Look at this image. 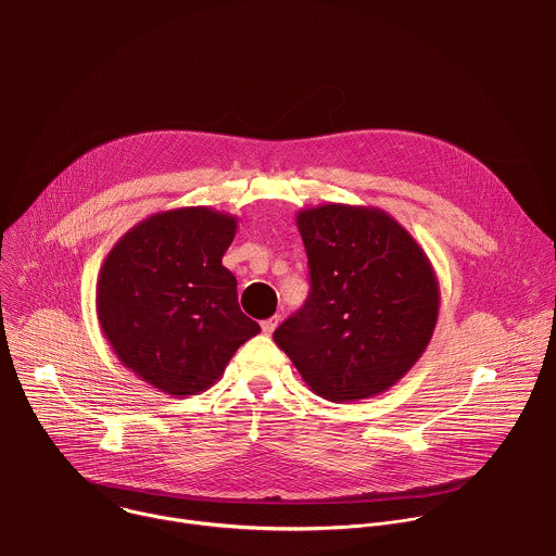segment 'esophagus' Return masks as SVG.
<instances>
[{
  "label": "esophagus",
  "instance_id": "obj_1",
  "mask_svg": "<svg viewBox=\"0 0 556 556\" xmlns=\"http://www.w3.org/2000/svg\"><path fill=\"white\" fill-rule=\"evenodd\" d=\"M279 321H281V316H279V314H275V316H270V319L262 321V330H264V334H273V332H275V328L279 326Z\"/></svg>",
  "mask_w": 556,
  "mask_h": 556
}]
</instances>
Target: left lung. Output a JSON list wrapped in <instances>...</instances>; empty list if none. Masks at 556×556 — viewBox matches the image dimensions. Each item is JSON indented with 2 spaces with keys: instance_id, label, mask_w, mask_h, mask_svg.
I'll return each mask as SVG.
<instances>
[{
  "instance_id": "obj_1",
  "label": "left lung",
  "mask_w": 556,
  "mask_h": 556,
  "mask_svg": "<svg viewBox=\"0 0 556 556\" xmlns=\"http://www.w3.org/2000/svg\"><path fill=\"white\" fill-rule=\"evenodd\" d=\"M296 228L309 294L273 339L316 395L371 399L427 350L440 309L435 270L412 232L376 206L301 208Z\"/></svg>"
}]
</instances>
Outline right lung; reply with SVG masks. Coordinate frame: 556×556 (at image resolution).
Returning <instances> with one entry per match:
<instances>
[{
	"instance_id": "right-lung-1",
	"label": "right lung",
	"mask_w": 556,
	"mask_h": 556,
	"mask_svg": "<svg viewBox=\"0 0 556 556\" xmlns=\"http://www.w3.org/2000/svg\"><path fill=\"white\" fill-rule=\"evenodd\" d=\"M237 217L211 206L153 213L108 253L97 281L101 330L118 361L169 395H195L262 328L237 303L222 257Z\"/></svg>"
}]
</instances>
